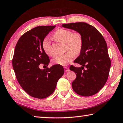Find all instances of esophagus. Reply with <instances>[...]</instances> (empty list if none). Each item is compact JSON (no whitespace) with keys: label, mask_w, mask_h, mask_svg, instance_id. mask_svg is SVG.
Here are the masks:
<instances>
[{"label":"esophagus","mask_w":123,"mask_h":123,"mask_svg":"<svg viewBox=\"0 0 123 123\" xmlns=\"http://www.w3.org/2000/svg\"><path fill=\"white\" fill-rule=\"evenodd\" d=\"M64 70H65V72H67L68 71H69V68L67 67H64Z\"/></svg>","instance_id":"esophagus-1"}]
</instances>
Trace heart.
<instances>
[{
    "label": "heart",
    "instance_id": "obj_1",
    "mask_svg": "<svg viewBox=\"0 0 123 123\" xmlns=\"http://www.w3.org/2000/svg\"><path fill=\"white\" fill-rule=\"evenodd\" d=\"M54 38L66 43V49L68 51L62 55H57L52 60L54 64L66 66L72 61L75 54L80 53L82 47V38L79 33H73L67 29H59L54 35ZM42 47L45 53L50 56H53L54 52L49 41L45 38L42 42Z\"/></svg>",
    "mask_w": 123,
    "mask_h": 123
}]
</instances>
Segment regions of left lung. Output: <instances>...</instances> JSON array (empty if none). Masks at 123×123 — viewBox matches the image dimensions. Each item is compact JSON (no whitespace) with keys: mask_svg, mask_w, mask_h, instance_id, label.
I'll return each instance as SVG.
<instances>
[{"mask_svg":"<svg viewBox=\"0 0 123 123\" xmlns=\"http://www.w3.org/2000/svg\"><path fill=\"white\" fill-rule=\"evenodd\" d=\"M62 26L75 30L82 38L80 55L74 61L81 67L72 65L69 68L76 75L72 82V88L75 92L82 96L94 95L104 87L109 76L111 60L106 42L97 29L86 23L64 24Z\"/></svg>","mask_w":123,"mask_h":123,"instance_id":"1","label":"left lung"}]
</instances>
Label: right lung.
Instances as JSON below:
<instances>
[{
	"instance_id": "1",
	"label": "right lung",
	"mask_w": 123,
	"mask_h": 123,
	"mask_svg": "<svg viewBox=\"0 0 123 123\" xmlns=\"http://www.w3.org/2000/svg\"><path fill=\"white\" fill-rule=\"evenodd\" d=\"M55 26H39L25 33L14 49L12 66L20 86L29 95L45 98L55 91L58 80L64 74L59 64L41 69L39 64L48 66L50 60L42 47L47 35Z\"/></svg>"
}]
</instances>
